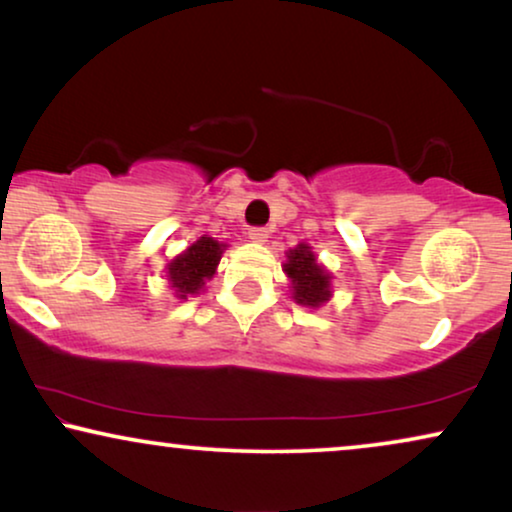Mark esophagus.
Here are the masks:
<instances>
[{
  "label": "esophagus",
  "instance_id": "esophagus-1",
  "mask_svg": "<svg viewBox=\"0 0 512 512\" xmlns=\"http://www.w3.org/2000/svg\"><path fill=\"white\" fill-rule=\"evenodd\" d=\"M268 237H270V233L265 228H251L249 230V240L256 242V244H265V242H268Z\"/></svg>",
  "mask_w": 512,
  "mask_h": 512
}]
</instances>
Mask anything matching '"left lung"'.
Listing matches in <instances>:
<instances>
[{"instance_id":"left-lung-1","label":"left lung","mask_w":512,"mask_h":512,"mask_svg":"<svg viewBox=\"0 0 512 512\" xmlns=\"http://www.w3.org/2000/svg\"><path fill=\"white\" fill-rule=\"evenodd\" d=\"M282 268L291 282V298L298 305L317 310V307L326 305L333 298V275L317 261V254H314L310 244L300 242L286 251Z\"/></svg>"}]
</instances>
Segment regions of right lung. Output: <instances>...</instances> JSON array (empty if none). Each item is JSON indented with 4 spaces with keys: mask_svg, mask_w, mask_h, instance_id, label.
<instances>
[{
    "mask_svg": "<svg viewBox=\"0 0 512 512\" xmlns=\"http://www.w3.org/2000/svg\"><path fill=\"white\" fill-rule=\"evenodd\" d=\"M228 244L214 240V237L202 235L191 247L172 258L165 265V279L179 300H188V296H200L205 284L216 275L219 261Z\"/></svg>",
    "mask_w": 512,
    "mask_h": 512,
    "instance_id": "1",
    "label": "right lung"
}]
</instances>
